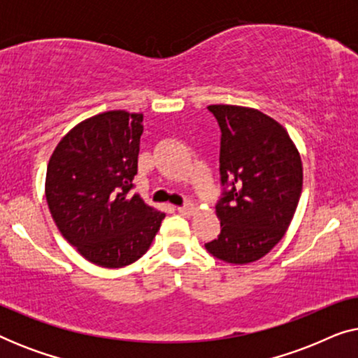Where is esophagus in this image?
<instances>
[{
    "label": "esophagus",
    "instance_id": "1",
    "mask_svg": "<svg viewBox=\"0 0 358 358\" xmlns=\"http://www.w3.org/2000/svg\"><path fill=\"white\" fill-rule=\"evenodd\" d=\"M195 210H197V207H195L194 203H185L182 207H178V212L182 215H192Z\"/></svg>",
    "mask_w": 358,
    "mask_h": 358
}]
</instances>
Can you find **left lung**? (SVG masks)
I'll use <instances>...</instances> for the list:
<instances>
[{"label":"left lung","instance_id":"8db88e82","mask_svg":"<svg viewBox=\"0 0 358 358\" xmlns=\"http://www.w3.org/2000/svg\"><path fill=\"white\" fill-rule=\"evenodd\" d=\"M222 130L218 238L205 249L220 261L249 264L285 234L303 187V166L287 130L257 109L208 106Z\"/></svg>","mask_w":358,"mask_h":358}]
</instances>
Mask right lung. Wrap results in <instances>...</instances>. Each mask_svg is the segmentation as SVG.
I'll list each match as a JSON object with an SVG mask.
<instances>
[{"label":"right lung","instance_id":"obj_1","mask_svg":"<svg viewBox=\"0 0 358 358\" xmlns=\"http://www.w3.org/2000/svg\"><path fill=\"white\" fill-rule=\"evenodd\" d=\"M143 114L109 110L68 131L47 166L45 197L63 238L86 261L119 268L148 251L166 215L129 197Z\"/></svg>","mask_w":358,"mask_h":358}]
</instances>
